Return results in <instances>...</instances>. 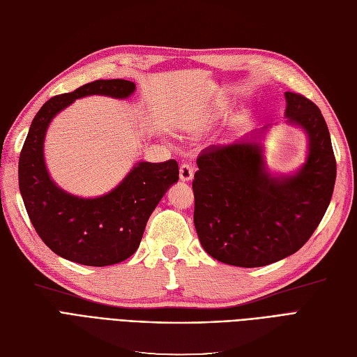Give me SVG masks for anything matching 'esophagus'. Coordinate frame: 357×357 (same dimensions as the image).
<instances>
[{
    "label": "esophagus",
    "mask_w": 357,
    "mask_h": 357,
    "mask_svg": "<svg viewBox=\"0 0 357 357\" xmlns=\"http://www.w3.org/2000/svg\"><path fill=\"white\" fill-rule=\"evenodd\" d=\"M192 176H194V169L190 165L183 163L179 167V178H181V181L182 182H190L192 179Z\"/></svg>",
    "instance_id": "obj_1"
}]
</instances>
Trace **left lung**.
Segmentation results:
<instances>
[{"mask_svg":"<svg viewBox=\"0 0 357 357\" xmlns=\"http://www.w3.org/2000/svg\"><path fill=\"white\" fill-rule=\"evenodd\" d=\"M286 121L308 142L292 175H271L261 144L268 128L231 145H212L197 158L194 227L203 249L228 266L264 267L301 249L320 224L337 178L326 121L307 98L286 91Z\"/></svg>","mask_w":357,"mask_h":357,"instance_id":"8db88e82","label":"left lung"}]
</instances>
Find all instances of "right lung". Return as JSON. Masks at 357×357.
<instances>
[{
	"label": "right lung",
	"mask_w": 357,
	"mask_h": 357,
	"mask_svg": "<svg viewBox=\"0 0 357 357\" xmlns=\"http://www.w3.org/2000/svg\"><path fill=\"white\" fill-rule=\"evenodd\" d=\"M136 90L128 79H96L71 93L49 99L33 117L19 157V188L29 220L56 255L90 267L132 257L163 195L179 179L178 163L137 162L119 185L93 199L66 192L50 178L44 139L52 120L75 99L102 95L128 99Z\"/></svg>",
	"instance_id": "obj_1"
}]
</instances>
